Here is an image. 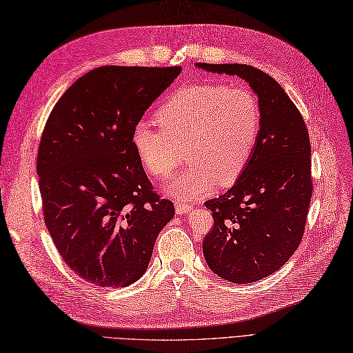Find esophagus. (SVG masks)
<instances>
[{"label": "esophagus", "instance_id": "obj_1", "mask_svg": "<svg viewBox=\"0 0 353 353\" xmlns=\"http://www.w3.org/2000/svg\"><path fill=\"white\" fill-rule=\"evenodd\" d=\"M175 208H176V212L179 214V216H184V214H187V212H190V211H192L193 205H192L190 202H187V201L176 199V202H175Z\"/></svg>", "mask_w": 353, "mask_h": 353}]
</instances>
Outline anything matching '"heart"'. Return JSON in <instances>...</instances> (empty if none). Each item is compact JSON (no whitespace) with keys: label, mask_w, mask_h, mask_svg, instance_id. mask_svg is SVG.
<instances>
[{"label":"heart","mask_w":353,"mask_h":353,"mask_svg":"<svg viewBox=\"0 0 353 353\" xmlns=\"http://www.w3.org/2000/svg\"><path fill=\"white\" fill-rule=\"evenodd\" d=\"M159 127L139 121L132 143L142 168L169 178L185 157L190 166L170 184V192L190 199L217 183L241 176L259 141L262 109L243 85L193 83L179 88L156 112Z\"/></svg>","instance_id":"heart-1"}]
</instances>
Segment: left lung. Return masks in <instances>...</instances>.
Here are the masks:
<instances>
[{"label": "left lung", "mask_w": 353, "mask_h": 353, "mask_svg": "<svg viewBox=\"0 0 353 353\" xmlns=\"http://www.w3.org/2000/svg\"><path fill=\"white\" fill-rule=\"evenodd\" d=\"M206 72L250 83L262 109L259 141L234 187L205 202L214 225L203 256L221 279L253 283L280 270L295 253L312 201V147L307 125L277 81L247 64L197 63Z\"/></svg>", "instance_id": "8db88e82"}]
</instances>
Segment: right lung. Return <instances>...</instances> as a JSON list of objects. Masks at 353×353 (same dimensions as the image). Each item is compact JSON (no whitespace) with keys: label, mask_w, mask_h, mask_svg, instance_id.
I'll return each instance as SVG.
<instances>
[{"label":"right lung","mask_w":353,"mask_h":353,"mask_svg":"<svg viewBox=\"0 0 353 353\" xmlns=\"http://www.w3.org/2000/svg\"><path fill=\"white\" fill-rule=\"evenodd\" d=\"M183 68L103 65L57 101L41 133L37 175L46 228L77 277L125 288L147 271L175 214L148 179L133 127Z\"/></svg>","instance_id":"add662e5"}]
</instances>
